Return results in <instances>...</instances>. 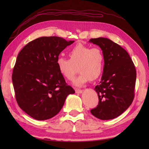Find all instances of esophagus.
<instances>
[{
    "mask_svg": "<svg viewBox=\"0 0 149 149\" xmlns=\"http://www.w3.org/2000/svg\"><path fill=\"white\" fill-rule=\"evenodd\" d=\"M75 93H83V90H77V89H75Z\"/></svg>",
    "mask_w": 149,
    "mask_h": 149,
    "instance_id": "obj_1",
    "label": "esophagus"
}]
</instances>
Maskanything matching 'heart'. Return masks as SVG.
<instances>
[{
	"instance_id": "obj_1",
	"label": "heart",
	"mask_w": 149,
	"mask_h": 149,
	"mask_svg": "<svg viewBox=\"0 0 149 149\" xmlns=\"http://www.w3.org/2000/svg\"><path fill=\"white\" fill-rule=\"evenodd\" d=\"M70 59L59 57L56 59V66L62 76L71 80L76 72L79 74L72 81V84L81 87L90 79H99L104 72V57L99 48H92L83 44H77L68 52Z\"/></svg>"
}]
</instances>
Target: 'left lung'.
Returning a JSON list of instances; mask_svg holds the SVG:
<instances>
[{
	"label": "left lung",
	"mask_w": 149,
	"mask_h": 149,
	"mask_svg": "<svg viewBox=\"0 0 149 149\" xmlns=\"http://www.w3.org/2000/svg\"><path fill=\"white\" fill-rule=\"evenodd\" d=\"M90 43L99 46L104 57V72L95 88L99 104L91 113L100 120L116 118L131 106L134 99L136 72L127 51L106 38H92Z\"/></svg>",
	"instance_id": "1"
}]
</instances>
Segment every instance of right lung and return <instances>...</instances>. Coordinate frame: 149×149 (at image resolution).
Segmentation results:
<instances>
[{"mask_svg":"<svg viewBox=\"0 0 149 149\" xmlns=\"http://www.w3.org/2000/svg\"><path fill=\"white\" fill-rule=\"evenodd\" d=\"M74 41L58 36L41 37L19 52L12 75L19 107L32 118L45 120L56 116L66 98L75 93L56 66L59 54Z\"/></svg>","mask_w":149,"mask_h":149,"instance_id":"add662e5","label":"right lung"}]
</instances>
